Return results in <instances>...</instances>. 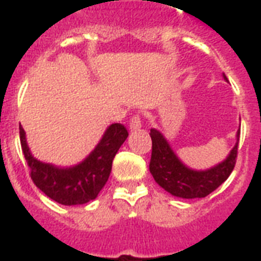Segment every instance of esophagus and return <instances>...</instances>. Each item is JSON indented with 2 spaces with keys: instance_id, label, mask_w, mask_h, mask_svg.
<instances>
[{
  "instance_id": "esophagus-1",
  "label": "esophagus",
  "mask_w": 261,
  "mask_h": 261,
  "mask_svg": "<svg viewBox=\"0 0 261 261\" xmlns=\"http://www.w3.org/2000/svg\"><path fill=\"white\" fill-rule=\"evenodd\" d=\"M142 127V122H141V116L139 115H134L133 118L130 119V130L135 131L139 130Z\"/></svg>"
}]
</instances>
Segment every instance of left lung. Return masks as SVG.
<instances>
[{
  "label": "left lung",
  "mask_w": 261,
  "mask_h": 261,
  "mask_svg": "<svg viewBox=\"0 0 261 261\" xmlns=\"http://www.w3.org/2000/svg\"><path fill=\"white\" fill-rule=\"evenodd\" d=\"M225 80H227L226 77ZM150 137L153 142L149 165L150 173L155 182L173 196L184 199L204 198L226 181L234 169L239 142L236 143L225 161L206 171H194L177 159L165 137L159 130L151 128ZM239 137L240 133H237V139Z\"/></svg>",
  "instance_id": "obj_1"
}]
</instances>
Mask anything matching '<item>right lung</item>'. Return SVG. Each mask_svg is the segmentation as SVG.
<instances>
[{
  "mask_svg": "<svg viewBox=\"0 0 261 261\" xmlns=\"http://www.w3.org/2000/svg\"><path fill=\"white\" fill-rule=\"evenodd\" d=\"M127 137L128 133L123 124H111L83 163L71 168H58L38 161L31 154L25 133L20 126V143L32 181L48 198L65 206L85 204L96 199L110 177L115 154Z\"/></svg>",
  "mask_w": 261,
  "mask_h": 261,
  "instance_id": "right-lung-1",
  "label": "right lung"
}]
</instances>
